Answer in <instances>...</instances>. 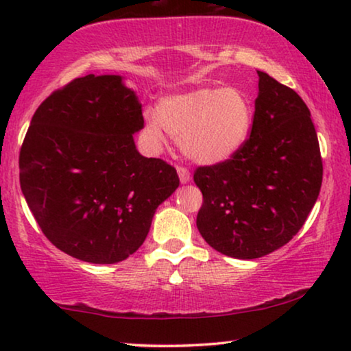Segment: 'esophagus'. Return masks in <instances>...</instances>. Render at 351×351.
I'll return each instance as SVG.
<instances>
[{
    "mask_svg": "<svg viewBox=\"0 0 351 351\" xmlns=\"http://www.w3.org/2000/svg\"><path fill=\"white\" fill-rule=\"evenodd\" d=\"M177 174H179V179L182 184H186L190 182V171L186 169L185 166H177Z\"/></svg>",
    "mask_w": 351,
    "mask_h": 351,
    "instance_id": "1",
    "label": "esophagus"
}]
</instances>
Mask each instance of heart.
<instances>
[{"mask_svg": "<svg viewBox=\"0 0 351 351\" xmlns=\"http://www.w3.org/2000/svg\"><path fill=\"white\" fill-rule=\"evenodd\" d=\"M254 123V105L238 88L203 86L167 95L158 110H147L150 137L165 142L166 131L180 142L182 150L199 165H217L244 145Z\"/></svg>", "mask_w": 351, "mask_h": 351, "instance_id": "1", "label": "heart"}]
</instances>
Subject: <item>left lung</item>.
<instances>
[{
    "mask_svg": "<svg viewBox=\"0 0 351 351\" xmlns=\"http://www.w3.org/2000/svg\"><path fill=\"white\" fill-rule=\"evenodd\" d=\"M251 136L227 161L196 167L203 193L201 237L234 258H257L285 246L318 199L323 160L310 110L294 89L257 71Z\"/></svg>",
    "mask_w": 351,
    "mask_h": 351,
    "instance_id": "8db88e82",
    "label": "left lung"
}]
</instances>
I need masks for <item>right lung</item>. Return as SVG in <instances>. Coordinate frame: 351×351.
Masks as SVG:
<instances>
[{
  "instance_id": "obj_1",
  "label": "right lung",
  "mask_w": 351,
  "mask_h": 351,
  "mask_svg": "<svg viewBox=\"0 0 351 351\" xmlns=\"http://www.w3.org/2000/svg\"><path fill=\"white\" fill-rule=\"evenodd\" d=\"M142 128V105L118 75L76 78L36 108L19 155L21 186L60 251L117 263L145 241L179 176L137 152L132 134Z\"/></svg>"
}]
</instances>
